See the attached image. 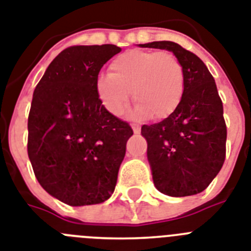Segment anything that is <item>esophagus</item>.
Returning <instances> with one entry per match:
<instances>
[{
	"mask_svg": "<svg viewBox=\"0 0 251 251\" xmlns=\"http://www.w3.org/2000/svg\"><path fill=\"white\" fill-rule=\"evenodd\" d=\"M132 131H134V134H135V135L140 134V126H139V125H132Z\"/></svg>",
	"mask_w": 251,
	"mask_h": 251,
	"instance_id": "34e87169",
	"label": "esophagus"
}]
</instances>
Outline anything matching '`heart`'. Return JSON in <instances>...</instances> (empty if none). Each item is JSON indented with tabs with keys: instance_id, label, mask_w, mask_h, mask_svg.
<instances>
[{
	"instance_id": "1",
	"label": "heart",
	"mask_w": 251,
	"mask_h": 251,
	"mask_svg": "<svg viewBox=\"0 0 251 251\" xmlns=\"http://www.w3.org/2000/svg\"><path fill=\"white\" fill-rule=\"evenodd\" d=\"M109 74L98 76L97 96L112 115H121L130 93L136 102L134 116L165 120L178 108L185 92V70L167 50H131L115 57Z\"/></svg>"
}]
</instances>
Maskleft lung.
Instances as JSON below:
<instances>
[{
    "mask_svg": "<svg viewBox=\"0 0 251 251\" xmlns=\"http://www.w3.org/2000/svg\"><path fill=\"white\" fill-rule=\"evenodd\" d=\"M139 47L172 52L185 70L178 108L163 121L142 126L154 186L175 198L201 193L221 171L226 157L227 129L216 81L197 54L175 42H151Z\"/></svg>",
    "mask_w": 251,
    "mask_h": 251,
    "instance_id": "left-lung-1",
    "label": "left lung"
}]
</instances>
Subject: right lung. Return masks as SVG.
<instances>
[{"label":"right lung","mask_w":251,"mask_h":251,"mask_svg":"<svg viewBox=\"0 0 251 251\" xmlns=\"http://www.w3.org/2000/svg\"><path fill=\"white\" fill-rule=\"evenodd\" d=\"M120 52L115 44L66 48L34 89L28 119L31 167L44 190L73 207L111 198L132 135L96 90L102 66Z\"/></svg>","instance_id":"obj_1"}]
</instances>
